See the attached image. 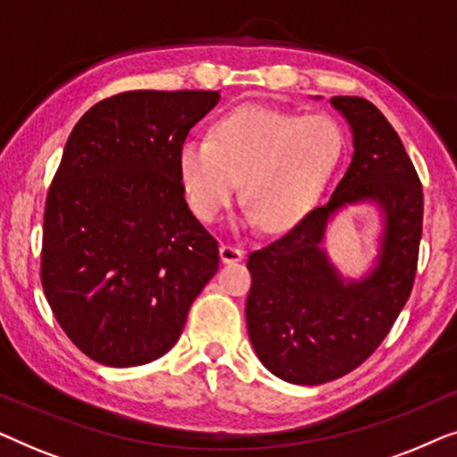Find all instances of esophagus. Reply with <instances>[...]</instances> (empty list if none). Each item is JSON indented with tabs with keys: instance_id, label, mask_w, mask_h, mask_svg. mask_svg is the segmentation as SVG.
I'll use <instances>...</instances> for the list:
<instances>
[{
	"instance_id": "1",
	"label": "esophagus",
	"mask_w": 457,
	"mask_h": 457,
	"mask_svg": "<svg viewBox=\"0 0 457 457\" xmlns=\"http://www.w3.org/2000/svg\"><path fill=\"white\" fill-rule=\"evenodd\" d=\"M243 258V249L237 245H230V243H222L220 245V260L224 264H233V262H239Z\"/></svg>"
}]
</instances>
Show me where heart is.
Masks as SVG:
<instances>
[{
  "mask_svg": "<svg viewBox=\"0 0 457 457\" xmlns=\"http://www.w3.org/2000/svg\"><path fill=\"white\" fill-rule=\"evenodd\" d=\"M343 145L345 137L330 116L241 108L216 124L212 139L180 147V183L191 210L212 222L243 179L245 222L280 233L314 208Z\"/></svg>",
  "mask_w": 457,
  "mask_h": 457,
  "instance_id": "1",
  "label": "heart"
}]
</instances>
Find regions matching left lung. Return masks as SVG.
I'll return each instance as SVG.
<instances>
[{
    "label": "left lung",
    "instance_id": "1",
    "mask_svg": "<svg viewBox=\"0 0 457 457\" xmlns=\"http://www.w3.org/2000/svg\"><path fill=\"white\" fill-rule=\"evenodd\" d=\"M330 104L353 135L345 177L327 205L247 260L249 341L268 370L295 385L328 383L370 358L408 302L422 237V185L395 129L364 97ZM360 201L384 212V235L378 266L364 279L345 281L321 241L329 218Z\"/></svg>",
    "mask_w": 457,
    "mask_h": 457
}]
</instances>
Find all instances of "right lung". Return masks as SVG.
<instances>
[{
    "instance_id": "right-lung-1",
    "label": "right lung",
    "mask_w": 457,
    "mask_h": 457,
    "mask_svg": "<svg viewBox=\"0 0 457 457\" xmlns=\"http://www.w3.org/2000/svg\"><path fill=\"white\" fill-rule=\"evenodd\" d=\"M218 91H127L68 137L43 216L41 285L74 345L141 366L183 333L218 270V241L191 214L179 154Z\"/></svg>"
}]
</instances>
